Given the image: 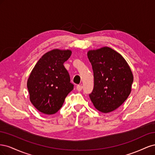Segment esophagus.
Masks as SVG:
<instances>
[{
    "mask_svg": "<svg viewBox=\"0 0 155 155\" xmlns=\"http://www.w3.org/2000/svg\"><path fill=\"white\" fill-rule=\"evenodd\" d=\"M82 88H83V86L81 85H79L76 87V89L78 91H81L82 90Z\"/></svg>",
    "mask_w": 155,
    "mask_h": 155,
    "instance_id": "34e87169",
    "label": "esophagus"
}]
</instances>
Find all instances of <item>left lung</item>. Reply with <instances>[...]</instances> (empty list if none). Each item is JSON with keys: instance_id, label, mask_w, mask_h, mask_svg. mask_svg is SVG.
<instances>
[{"instance_id": "left-lung-1", "label": "left lung", "mask_w": 155, "mask_h": 155, "mask_svg": "<svg viewBox=\"0 0 155 155\" xmlns=\"http://www.w3.org/2000/svg\"><path fill=\"white\" fill-rule=\"evenodd\" d=\"M94 72V89L89 95L94 107L102 113L114 111L127 99L133 75L124 57L108 46L88 50Z\"/></svg>"}]
</instances>
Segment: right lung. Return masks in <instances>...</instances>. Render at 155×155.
<instances>
[{
    "instance_id": "add662e5",
    "label": "right lung",
    "mask_w": 155,
    "mask_h": 155,
    "mask_svg": "<svg viewBox=\"0 0 155 155\" xmlns=\"http://www.w3.org/2000/svg\"><path fill=\"white\" fill-rule=\"evenodd\" d=\"M71 54L69 49L51 50L42 56L31 70L27 81L30 100L42 113H56L74 89L63 64Z\"/></svg>"
}]
</instances>
